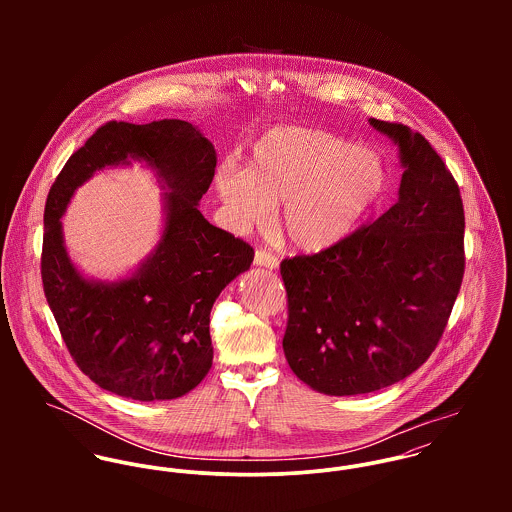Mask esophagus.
Here are the masks:
<instances>
[{"label": "esophagus", "instance_id": "esophagus-1", "mask_svg": "<svg viewBox=\"0 0 512 512\" xmlns=\"http://www.w3.org/2000/svg\"><path fill=\"white\" fill-rule=\"evenodd\" d=\"M254 264L256 266H264V268H268V270H276L278 266H280V260H278V256H274L272 252H268V250H256V254H254Z\"/></svg>", "mask_w": 512, "mask_h": 512}]
</instances>
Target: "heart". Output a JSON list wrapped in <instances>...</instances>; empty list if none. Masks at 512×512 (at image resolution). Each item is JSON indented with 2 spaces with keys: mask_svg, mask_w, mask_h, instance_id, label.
I'll return each mask as SVG.
<instances>
[{
  "mask_svg": "<svg viewBox=\"0 0 512 512\" xmlns=\"http://www.w3.org/2000/svg\"><path fill=\"white\" fill-rule=\"evenodd\" d=\"M386 181V161L374 147L321 128L278 126L256 140L250 167L222 163L215 187L234 230L266 226L284 203L286 238L303 252H321L353 234Z\"/></svg>",
  "mask_w": 512,
  "mask_h": 512,
  "instance_id": "b5f03b06",
  "label": "heart"
}]
</instances>
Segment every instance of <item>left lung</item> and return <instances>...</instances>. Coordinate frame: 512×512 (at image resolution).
Returning <instances> with one entry per match:
<instances>
[{
    "instance_id": "left-lung-1",
    "label": "left lung",
    "mask_w": 512,
    "mask_h": 512,
    "mask_svg": "<svg viewBox=\"0 0 512 512\" xmlns=\"http://www.w3.org/2000/svg\"><path fill=\"white\" fill-rule=\"evenodd\" d=\"M370 124L400 149L396 205L343 242L280 266L286 359L299 380L331 396L374 392L424 365L465 272V215L451 171L422 134Z\"/></svg>"
}]
</instances>
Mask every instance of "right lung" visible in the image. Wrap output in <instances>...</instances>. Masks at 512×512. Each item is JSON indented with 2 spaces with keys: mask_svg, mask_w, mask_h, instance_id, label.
<instances>
[{
  "mask_svg": "<svg viewBox=\"0 0 512 512\" xmlns=\"http://www.w3.org/2000/svg\"><path fill=\"white\" fill-rule=\"evenodd\" d=\"M146 160L166 194V228L152 256L128 281L90 283L62 244L60 217L73 189L96 170ZM217 167L213 144L189 122H106L76 149L45 205L41 278L76 366L124 398L171 400L211 370V309L254 260V250L199 211Z\"/></svg>",
  "mask_w": 512,
  "mask_h": 512,
  "instance_id": "right-lung-1",
  "label": "right lung"
}]
</instances>
